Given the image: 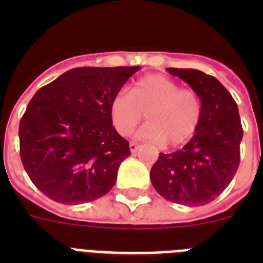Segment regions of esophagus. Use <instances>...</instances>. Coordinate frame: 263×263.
<instances>
[{
  "label": "esophagus",
  "mask_w": 263,
  "mask_h": 263,
  "mask_svg": "<svg viewBox=\"0 0 263 263\" xmlns=\"http://www.w3.org/2000/svg\"><path fill=\"white\" fill-rule=\"evenodd\" d=\"M129 147H130V152H132V153H136L137 150H138V147H139V146L137 145L136 142H130Z\"/></svg>",
  "instance_id": "obj_1"
}]
</instances>
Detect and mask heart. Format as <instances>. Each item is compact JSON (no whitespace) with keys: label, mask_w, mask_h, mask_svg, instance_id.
Masks as SVG:
<instances>
[{"label":"heart","mask_w":263,"mask_h":263,"mask_svg":"<svg viewBox=\"0 0 263 263\" xmlns=\"http://www.w3.org/2000/svg\"><path fill=\"white\" fill-rule=\"evenodd\" d=\"M110 118L116 130L129 134L145 113L147 122L137 130L136 138L179 146L187 142L201 120V100L192 89L163 75H148L130 88V95L118 92L110 103Z\"/></svg>","instance_id":"1"}]
</instances>
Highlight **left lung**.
Masks as SVG:
<instances>
[{
    "label": "left lung",
    "mask_w": 263,
    "mask_h": 263,
    "mask_svg": "<svg viewBox=\"0 0 263 263\" xmlns=\"http://www.w3.org/2000/svg\"><path fill=\"white\" fill-rule=\"evenodd\" d=\"M185 81L201 100V120L180 150L160 153L150 179L166 200L188 206L215 200L231 183L240 164L242 126L236 101L213 76L199 69L166 68Z\"/></svg>",
    "instance_id": "1"
}]
</instances>
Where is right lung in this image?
Listing matches in <instances>:
<instances>
[{
  "mask_svg": "<svg viewBox=\"0 0 263 263\" xmlns=\"http://www.w3.org/2000/svg\"><path fill=\"white\" fill-rule=\"evenodd\" d=\"M138 69L73 68L34 95L20 124L21 159L51 200L88 203L115 185L130 147L113 126L109 108Z\"/></svg>",
  "mask_w": 263,
  "mask_h": 263,
  "instance_id": "add662e5",
  "label": "right lung"
}]
</instances>
